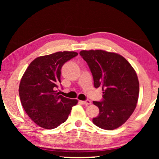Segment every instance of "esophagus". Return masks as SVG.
I'll return each mask as SVG.
<instances>
[{
	"label": "esophagus",
	"instance_id": "esophagus-1",
	"mask_svg": "<svg viewBox=\"0 0 159 159\" xmlns=\"http://www.w3.org/2000/svg\"><path fill=\"white\" fill-rule=\"evenodd\" d=\"M82 103H83L84 105L88 106V105H90V104L91 103V101H90V100H86V101H82Z\"/></svg>",
	"mask_w": 159,
	"mask_h": 159
}]
</instances>
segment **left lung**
Here are the masks:
<instances>
[{
	"label": "left lung",
	"mask_w": 159,
	"mask_h": 159,
	"mask_svg": "<svg viewBox=\"0 0 159 159\" xmlns=\"http://www.w3.org/2000/svg\"><path fill=\"white\" fill-rule=\"evenodd\" d=\"M90 69L94 87L103 90L101 101H93L99 108L93 122L101 129L112 130L125 124L135 109L139 81L135 71L123 56L102 50L80 52Z\"/></svg>",
	"instance_id": "8db88e82"
}]
</instances>
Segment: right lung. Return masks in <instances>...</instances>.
<instances>
[{
	"label": "right lung",
	"instance_id": "1",
	"mask_svg": "<svg viewBox=\"0 0 159 159\" xmlns=\"http://www.w3.org/2000/svg\"><path fill=\"white\" fill-rule=\"evenodd\" d=\"M78 55L64 51L40 56L30 63L21 78L19 94L24 109L36 125L54 129L68 118L77 100L60 95L61 69L65 63Z\"/></svg>",
	"mask_w": 159,
	"mask_h": 159
}]
</instances>
